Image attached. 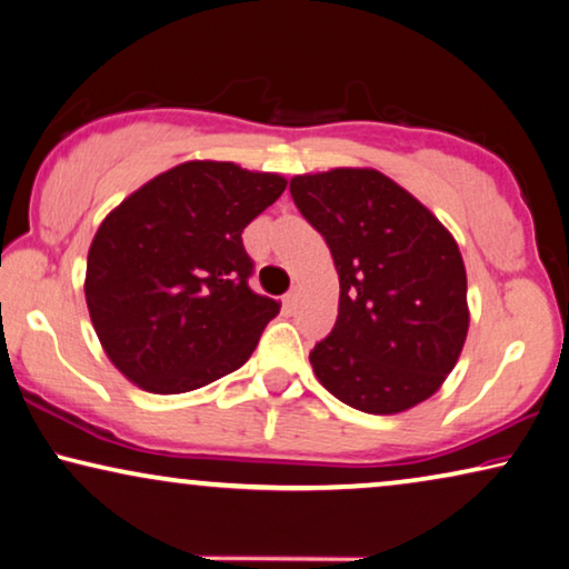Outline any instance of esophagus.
<instances>
[{
	"instance_id": "obj_1",
	"label": "esophagus",
	"mask_w": 569,
	"mask_h": 569,
	"mask_svg": "<svg viewBox=\"0 0 569 569\" xmlns=\"http://www.w3.org/2000/svg\"><path fill=\"white\" fill-rule=\"evenodd\" d=\"M296 303H299V293L296 291H291V293H286L283 296V309L291 313V311H296Z\"/></svg>"
}]
</instances>
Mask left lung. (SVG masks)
Listing matches in <instances>:
<instances>
[{
  "mask_svg": "<svg viewBox=\"0 0 569 569\" xmlns=\"http://www.w3.org/2000/svg\"><path fill=\"white\" fill-rule=\"evenodd\" d=\"M291 197L332 250L339 307L313 347V376L366 413H401L435 396L470 327L468 273L452 232L376 168L291 178Z\"/></svg>",
  "mask_w": 569,
  "mask_h": 569,
  "instance_id": "left-lung-1",
  "label": "left lung"
}]
</instances>
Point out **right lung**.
<instances>
[{"label":"right lung","mask_w":569,"mask_h":569,"mask_svg":"<svg viewBox=\"0 0 569 569\" xmlns=\"http://www.w3.org/2000/svg\"><path fill=\"white\" fill-rule=\"evenodd\" d=\"M286 183L230 160H186L104 217L83 293L107 358L130 383L186 393L248 362L281 303L248 286L242 230Z\"/></svg>","instance_id":"right-lung-1"}]
</instances>
